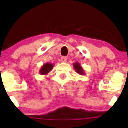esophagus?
Listing matches in <instances>:
<instances>
[{
  "label": "esophagus",
  "mask_w": 128,
  "mask_h": 128,
  "mask_svg": "<svg viewBox=\"0 0 128 128\" xmlns=\"http://www.w3.org/2000/svg\"><path fill=\"white\" fill-rule=\"evenodd\" d=\"M61 61H62V62L65 63L67 61V58L65 57V56H63V57L61 58Z\"/></svg>",
  "instance_id": "1"
}]
</instances>
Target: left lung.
Instances as JSON below:
<instances>
[{
  "mask_svg": "<svg viewBox=\"0 0 128 128\" xmlns=\"http://www.w3.org/2000/svg\"><path fill=\"white\" fill-rule=\"evenodd\" d=\"M73 66H74V69L76 71V72L78 74H80V75H84V70H83V68H82V66H81L80 63H78V62H76L73 64Z\"/></svg>",
  "mask_w": 128,
  "mask_h": 128,
  "instance_id": "8db88e82",
  "label": "left lung"
}]
</instances>
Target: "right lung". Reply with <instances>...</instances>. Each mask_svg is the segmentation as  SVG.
<instances>
[{"label":"right lung","instance_id":"add662e5","mask_svg":"<svg viewBox=\"0 0 128 128\" xmlns=\"http://www.w3.org/2000/svg\"><path fill=\"white\" fill-rule=\"evenodd\" d=\"M53 66H54V65H53L52 63H45V64H44L42 66L41 68H40L39 71V73L41 75H47V74L49 73L52 70Z\"/></svg>","mask_w":128,"mask_h":128}]
</instances>
